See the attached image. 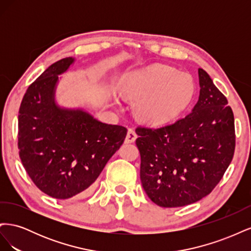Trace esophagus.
Returning a JSON list of instances; mask_svg holds the SVG:
<instances>
[{
    "label": "esophagus",
    "instance_id": "esophagus-1",
    "mask_svg": "<svg viewBox=\"0 0 251 251\" xmlns=\"http://www.w3.org/2000/svg\"><path fill=\"white\" fill-rule=\"evenodd\" d=\"M136 138H137V134H136V132L133 130V128H128L126 137V143H132L136 140Z\"/></svg>",
    "mask_w": 251,
    "mask_h": 251
}]
</instances>
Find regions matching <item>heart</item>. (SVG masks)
<instances>
[{
  "label": "heart",
  "instance_id": "heart-1",
  "mask_svg": "<svg viewBox=\"0 0 251 251\" xmlns=\"http://www.w3.org/2000/svg\"><path fill=\"white\" fill-rule=\"evenodd\" d=\"M123 90L130 100H140V117L154 126L166 125L179 117L192 103L196 93L191 75L161 64L126 74Z\"/></svg>",
  "mask_w": 251,
  "mask_h": 251
}]
</instances>
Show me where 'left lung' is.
Masks as SVG:
<instances>
[{"instance_id":"8db88e82","label":"left lung","mask_w":251,"mask_h":251,"mask_svg":"<svg viewBox=\"0 0 251 251\" xmlns=\"http://www.w3.org/2000/svg\"><path fill=\"white\" fill-rule=\"evenodd\" d=\"M200 96L193 111L160 127L137 126L140 179L161 207H180L209 195L234 154V118L226 97L199 68Z\"/></svg>"}]
</instances>
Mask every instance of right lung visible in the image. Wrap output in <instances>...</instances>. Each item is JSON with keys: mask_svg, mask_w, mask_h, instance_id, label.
<instances>
[{"mask_svg": "<svg viewBox=\"0 0 251 251\" xmlns=\"http://www.w3.org/2000/svg\"><path fill=\"white\" fill-rule=\"evenodd\" d=\"M73 60L65 57L48 67L28 87L19 111L23 166L43 193L62 200L91 191L127 132L81 110L56 107L53 95L58 74Z\"/></svg>", "mask_w": 251, "mask_h": 251, "instance_id": "1", "label": "right lung"}]
</instances>
